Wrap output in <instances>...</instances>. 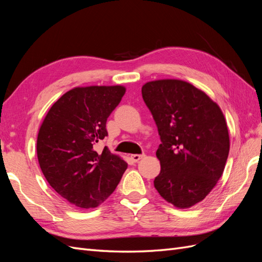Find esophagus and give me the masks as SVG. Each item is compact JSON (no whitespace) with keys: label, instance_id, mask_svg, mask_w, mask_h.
I'll use <instances>...</instances> for the list:
<instances>
[{"label":"esophagus","instance_id":"obj_1","mask_svg":"<svg viewBox=\"0 0 262 262\" xmlns=\"http://www.w3.org/2000/svg\"><path fill=\"white\" fill-rule=\"evenodd\" d=\"M145 155L144 154H133V155H131L130 157H131V160L133 161V162H138V161H140L141 158H143Z\"/></svg>","mask_w":262,"mask_h":262}]
</instances>
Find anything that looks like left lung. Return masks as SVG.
Listing matches in <instances>:
<instances>
[{"instance_id":"obj_1","label":"left lung","mask_w":262,"mask_h":262,"mask_svg":"<svg viewBox=\"0 0 262 262\" xmlns=\"http://www.w3.org/2000/svg\"><path fill=\"white\" fill-rule=\"evenodd\" d=\"M142 96L162 141L154 187L173 207L191 208L212 191L224 171L229 152L225 117L215 101L186 81L147 82Z\"/></svg>"}]
</instances>
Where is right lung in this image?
<instances>
[{
	"label": "right lung",
	"instance_id": "obj_1",
	"mask_svg": "<svg viewBox=\"0 0 262 262\" xmlns=\"http://www.w3.org/2000/svg\"><path fill=\"white\" fill-rule=\"evenodd\" d=\"M124 93L122 85L74 87L54 102L39 128L37 157L43 176L77 208H97L128 167L107 146L100 153L95 149Z\"/></svg>",
	"mask_w": 262,
	"mask_h": 262
}]
</instances>
